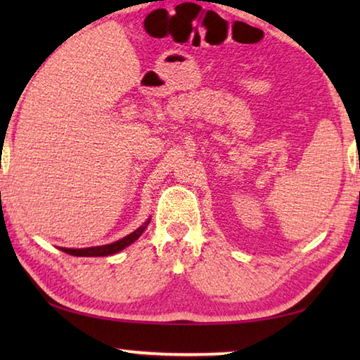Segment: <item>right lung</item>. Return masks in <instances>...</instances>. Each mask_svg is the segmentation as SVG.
Instances as JSON below:
<instances>
[{
  "label": "right lung",
  "instance_id": "1",
  "mask_svg": "<svg viewBox=\"0 0 360 360\" xmlns=\"http://www.w3.org/2000/svg\"><path fill=\"white\" fill-rule=\"evenodd\" d=\"M149 221L146 222L143 227L136 229L135 231H131L130 235H127L125 238H122L115 243H111V245H105V246H95V248H84V249H66V248H60L63 252L70 254V255H77V257H105V255H112L115 252L122 251L127 246H130L133 241H136L141 233L144 231V229L148 227Z\"/></svg>",
  "mask_w": 360,
  "mask_h": 360
}]
</instances>
